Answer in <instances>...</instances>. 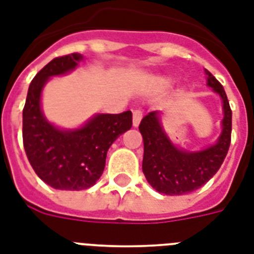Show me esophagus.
Segmentation results:
<instances>
[{"instance_id": "1", "label": "esophagus", "mask_w": 254, "mask_h": 254, "mask_svg": "<svg viewBox=\"0 0 254 254\" xmlns=\"http://www.w3.org/2000/svg\"><path fill=\"white\" fill-rule=\"evenodd\" d=\"M141 119H142V111H139V109L133 111V127H138Z\"/></svg>"}]
</instances>
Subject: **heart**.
Instances as JSON below:
<instances>
[{
    "label": "heart",
    "mask_w": 254,
    "mask_h": 254,
    "mask_svg": "<svg viewBox=\"0 0 254 254\" xmlns=\"http://www.w3.org/2000/svg\"><path fill=\"white\" fill-rule=\"evenodd\" d=\"M150 84L154 89H158V91H162V89H166L170 85V80L166 77L162 76H154L150 79Z\"/></svg>",
    "instance_id": "obj_1"
}]
</instances>
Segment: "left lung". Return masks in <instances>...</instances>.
I'll use <instances>...</instances> for the list:
<instances>
[{
	"instance_id": "left-lung-1",
	"label": "left lung",
	"mask_w": 254,
	"mask_h": 254,
	"mask_svg": "<svg viewBox=\"0 0 254 254\" xmlns=\"http://www.w3.org/2000/svg\"><path fill=\"white\" fill-rule=\"evenodd\" d=\"M204 72L207 85L220 96L224 113L221 133L213 145L197 151L177 147L163 130L157 111L147 113L139 124L143 138L142 171L151 187L165 195H185L200 189L217 173L228 153L232 111L223 85L209 71Z\"/></svg>"
}]
</instances>
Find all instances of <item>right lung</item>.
Here are the masks:
<instances>
[{
  "mask_svg": "<svg viewBox=\"0 0 254 254\" xmlns=\"http://www.w3.org/2000/svg\"><path fill=\"white\" fill-rule=\"evenodd\" d=\"M83 61L80 54L55 58L30 83L23 108V147L30 165L42 181L57 190L80 191L99 181L108 149L131 127V112L99 113L77 129H61L46 119L42 91L51 76L65 75Z\"/></svg>",
  "mask_w": 254,
  "mask_h": 254,
  "instance_id": "right-lung-1",
  "label": "right lung"
}]
</instances>
